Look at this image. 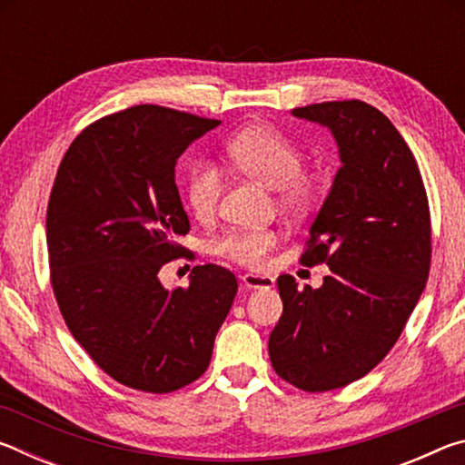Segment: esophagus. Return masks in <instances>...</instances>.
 I'll use <instances>...</instances> for the list:
<instances>
[{
	"label": "esophagus",
	"instance_id": "34e87169",
	"mask_svg": "<svg viewBox=\"0 0 465 465\" xmlns=\"http://www.w3.org/2000/svg\"><path fill=\"white\" fill-rule=\"evenodd\" d=\"M272 285H274V279L266 277V274L246 272L242 277V287L243 289H271Z\"/></svg>",
	"mask_w": 465,
	"mask_h": 465
}]
</instances>
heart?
Wrapping results in <instances>:
<instances>
[{
	"label": "heart",
	"mask_w": 465,
	"mask_h": 465,
	"mask_svg": "<svg viewBox=\"0 0 465 465\" xmlns=\"http://www.w3.org/2000/svg\"><path fill=\"white\" fill-rule=\"evenodd\" d=\"M230 162L243 174L258 180L269 188H279L282 204L302 211L312 201V186L299 176L303 170V157L299 149L281 133L266 127L243 129L225 143ZM222 178L211 162H196L188 168L184 196L194 215L204 217L215 209ZM277 243L271 230H246L235 227L217 235L211 250L225 261L242 266H261Z\"/></svg>",
	"instance_id": "b5f03b06"
}]
</instances>
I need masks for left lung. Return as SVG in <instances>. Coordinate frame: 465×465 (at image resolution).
Segmentation results:
<instances>
[{"mask_svg":"<svg viewBox=\"0 0 465 465\" xmlns=\"http://www.w3.org/2000/svg\"><path fill=\"white\" fill-rule=\"evenodd\" d=\"M291 114L332 133L341 168L302 256L330 272L318 289L277 279L269 355L295 388L328 391L367 375L402 334L429 279V203L411 147L377 108L344 100Z\"/></svg>","mask_w":465,"mask_h":465,"instance_id":"obj_1","label":"left lung"}]
</instances>
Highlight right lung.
Listing matches in <instances>:
<instances>
[{
    "label": "right lung",
    "instance_id": "right-lung-1",
    "mask_svg": "<svg viewBox=\"0 0 465 465\" xmlns=\"http://www.w3.org/2000/svg\"><path fill=\"white\" fill-rule=\"evenodd\" d=\"M222 121L141 104L84 129L46 209L51 282L67 328L102 371L141 391L184 388L209 367L238 281L194 266L168 291L157 272L188 233L176 186L186 147Z\"/></svg>",
    "mask_w": 465,
    "mask_h": 465
}]
</instances>
